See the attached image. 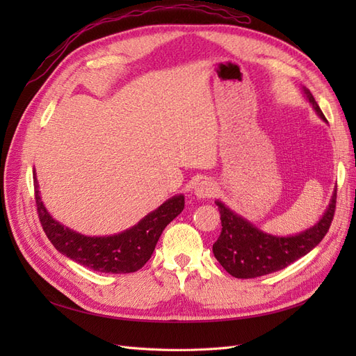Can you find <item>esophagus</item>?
<instances>
[{
    "label": "esophagus",
    "instance_id": "esophagus-1",
    "mask_svg": "<svg viewBox=\"0 0 356 356\" xmlns=\"http://www.w3.org/2000/svg\"><path fill=\"white\" fill-rule=\"evenodd\" d=\"M215 190H217V187H215V182L213 181L203 179V181L197 182V186L195 188V193H196L197 197L207 199V197H212L215 195Z\"/></svg>",
    "mask_w": 356,
    "mask_h": 356
}]
</instances>
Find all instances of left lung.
Returning <instances> with one entry per match:
<instances>
[{"label":"left lung","instance_id":"1","mask_svg":"<svg viewBox=\"0 0 356 356\" xmlns=\"http://www.w3.org/2000/svg\"><path fill=\"white\" fill-rule=\"evenodd\" d=\"M303 92L318 115L327 122L314 95L306 88H303ZM336 199L337 191L332 195L325 213L314 227L288 238L263 233L217 200L215 203L221 213L222 229L220 238L212 246L213 255L225 268V272L239 279H252L282 270L310 252L324 239L336 212Z\"/></svg>","mask_w":356,"mask_h":356}]
</instances>
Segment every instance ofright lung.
<instances>
[{
    "label": "right lung",
    "instance_id": "1",
    "mask_svg": "<svg viewBox=\"0 0 356 356\" xmlns=\"http://www.w3.org/2000/svg\"><path fill=\"white\" fill-rule=\"evenodd\" d=\"M34 188L38 218L51 245L72 261L101 273L118 275L139 270L152 258L161 232L184 209V196H175L149 212L132 229L114 236L90 238L51 218L41 202L35 170Z\"/></svg>",
    "mask_w": 356,
    "mask_h": 356
}]
</instances>
